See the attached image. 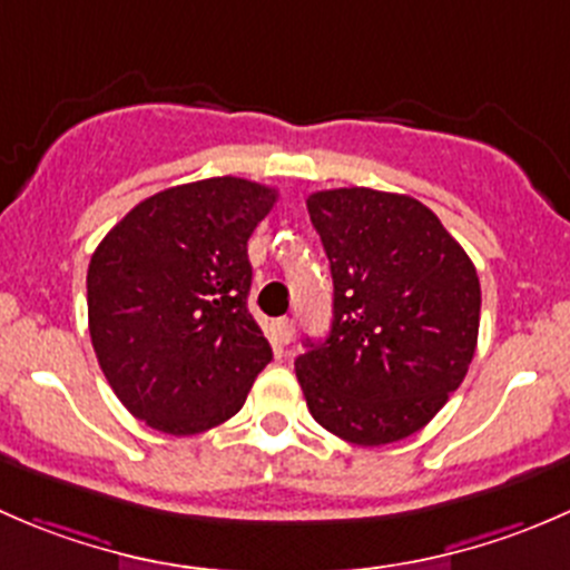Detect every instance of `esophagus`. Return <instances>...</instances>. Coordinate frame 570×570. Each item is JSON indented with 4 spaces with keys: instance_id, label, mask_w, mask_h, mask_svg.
Segmentation results:
<instances>
[{
    "instance_id": "esophagus-1",
    "label": "esophagus",
    "mask_w": 570,
    "mask_h": 570,
    "mask_svg": "<svg viewBox=\"0 0 570 570\" xmlns=\"http://www.w3.org/2000/svg\"><path fill=\"white\" fill-rule=\"evenodd\" d=\"M273 336L278 344H289L295 338V322L289 317H281L273 322Z\"/></svg>"
}]
</instances>
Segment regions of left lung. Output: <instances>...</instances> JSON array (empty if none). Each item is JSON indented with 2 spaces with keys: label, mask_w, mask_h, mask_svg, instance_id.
Instances as JSON below:
<instances>
[{
  "label": "left lung",
  "mask_w": 570,
  "mask_h": 570,
  "mask_svg": "<svg viewBox=\"0 0 570 570\" xmlns=\"http://www.w3.org/2000/svg\"><path fill=\"white\" fill-rule=\"evenodd\" d=\"M333 275V322L295 361L325 430L383 446L422 430L463 383L480 331V278L411 195L338 187L308 195Z\"/></svg>",
  "instance_id": "obj_1"
}]
</instances>
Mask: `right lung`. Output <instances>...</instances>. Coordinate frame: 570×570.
<instances>
[{
	"mask_svg": "<svg viewBox=\"0 0 570 570\" xmlns=\"http://www.w3.org/2000/svg\"><path fill=\"white\" fill-rule=\"evenodd\" d=\"M273 187L237 176L140 200L88 267V325L126 411L168 435L232 419L273 361L248 312V239Z\"/></svg>",
	"mask_w": 570,
	"mask_h": 570,
	"instance_id": "1",
	"label": "right lung"
}]
</instances>
